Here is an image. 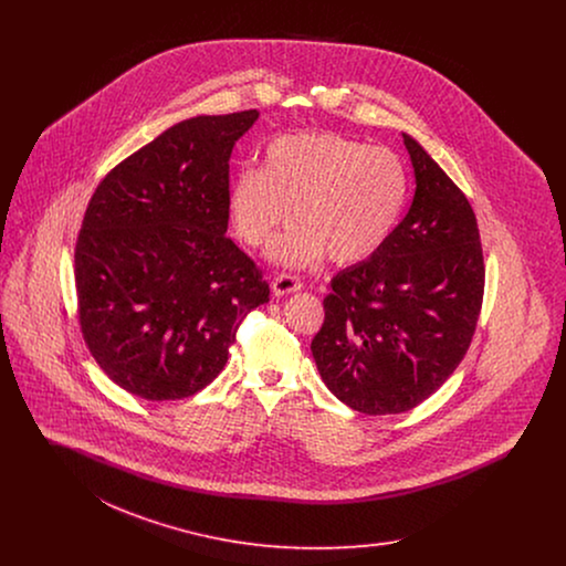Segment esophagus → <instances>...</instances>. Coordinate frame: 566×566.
I'll use <instances>...</instances> for the list:
<instances>
[{"instance_id": "esophagus-1", "label": "esophagus", "mask_w": 566, "mask_h": 566, "mask_svg": "<svg viewBox=\"0 0 566 566\" xmlns=\"http://www.w3.org/2000/svg\"><path fill=\"white\" fill-rule=\"evenodd\" d=\"M271 289H273V293L277 296L291 295V293H296V291L303 289V282L296 275H291V273H277L273 277Z\"/></svg>"}]
</instances>
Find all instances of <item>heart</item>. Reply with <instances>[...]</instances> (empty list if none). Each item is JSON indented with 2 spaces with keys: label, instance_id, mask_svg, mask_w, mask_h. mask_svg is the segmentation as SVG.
<instances>
[{
  "label": "heart",
  "instance_id": "heart-1",
  "mask_svg": "<svg viewBox=\"0 0 566 566\" xmlns=\"http://www.w3.org/2000/svg\"><path fill=\"white\" fill-rule=\"evenodd\" d=\"M409 174L403 159L335 132L280 135L263 167H242L229 190V208L243 242H270L289 212L296 224L271 245L284 265L305 268L323 254L354 265L384 245L403 214Z\"/></svg>",
  "mask_w": 566,
  "mask_h": 566
}]
</instances>
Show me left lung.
I'll list each match as a JSON object with an SVG mask.
<instances>
[{"label": "left lung", "mask_w": 566, "mask_h": 566, "mask_svg": "<svg viewBox=\"0 0 566 566\" xmlns=\"http://www.w3.org/2000/svg\"><path fill=\"white\" fill-rule=\"evenodd\" d=\"M416 171L411 208L367 261L324 296L312 354L328 390L354 411L403 413L454 374L484 301V250L464 192L403 134Z\"/></svg>", "instance_id": "8db88e82"}]
</instances>
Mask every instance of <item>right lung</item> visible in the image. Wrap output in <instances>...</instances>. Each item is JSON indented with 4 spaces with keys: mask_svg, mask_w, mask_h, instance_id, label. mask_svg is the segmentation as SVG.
Returning a JSON list of instances; mask_svg holds the SVG:
<instances>
[{
    "mask_svg": "<svg viewBox=\"0 0 566 566\" xmlns=\"http://www.w3.org/2000/svg\"><path fill=\"white\" fill-rule=\"evenodd\" d=\"M256 109L182 120L109 169L74 252L78 321L104 374L146 401L206 388L243 318L270 301L231 242L229 159Z\"/></svg>",
    "mask_w": 566,
    "mask_h": 566,
    "instance_id": "right-lung-1",
    "label": "right lung"
}]
</instances>
